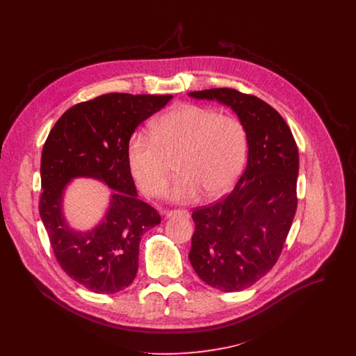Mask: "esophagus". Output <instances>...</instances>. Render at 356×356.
<instances>
[{"instance_id": "esophagus-1", "label": "esophagus", "mask_w": 356, "mask_h": 356, "mask_svg": "<svg viewBox=\"0 0 356 356\" xmlns=\"http://www.w3.org/2000/svg\"><path fill=\"white\" fill-rule=\"evenodd\" d=\"M165 216H167V218H172V216L189 218L191 213H189V211H186V209H171V211H167V212H165Z\"/></svg>"}]
</instances>
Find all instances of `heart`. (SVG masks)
I'll return each instance as SVG.
<instances>
[{
	"instance_id": "1",
	"label": "heart",
	"mask_w": 356,
	"mask_h": 356,
	"mask_svg": "<svg viewBox=\"0 0 356 356\" xmlns=\"http://www.w3.org/2000/svg\"><path fill=\"white\" fill-rule=\"evenodd\" d=\"M248 152L244 124L196 104H175L156 118L152 136L136 133L127 147L129 170L141 191L156 197L165 189L171 163L179 171L167 197L186 203L202 193L215 199L238 179Z\"/></svg>"
}]
</instances>
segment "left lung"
I'll list each match as a JSON object with an SVG mask.
<instances>
[{
  "label": "left lung",
  "instance_id": "obj_1",
  "mask_svg": "<svg viewBox=\"0 0 356 356\" xmlns=\"http://www.w3.org/2000/svg\"><path fill=\"white\" fill-rule=\"evenodd\" d=\"M230 106L248 137L247 167L218 203L196 208L189 260L212 288L237 292L278 260L296 213L299 151L284 118L267 102L234 89L191 92Z\"/></svg>",
  "mask_w": 356,
  "mask_h": 356
}]
</instances>
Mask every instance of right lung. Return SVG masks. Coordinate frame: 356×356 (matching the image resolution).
<instances>
[{
	"label": "right lung",
	"mask_w": 356,
	"mask_h": 356,
	"mask_svg": "<svg viewBox=\"0 0 356 356\" xmlns=\"http://www.w3.org/2000/svg\"><path fill=\"white\" fill-rule=\"evenodd\" d=\"M171 95L109 93L65 111L41 156L40 215L60 267L95 293L127 288L138 271L140 241L161 220L138 199L127 147L140 123L160 111ZM93 177L114 192L102 220L88 232L65 220L63 193L72 179Z\"/></svg>",
	"instance_id": "obj_1"
}]
</instances>
